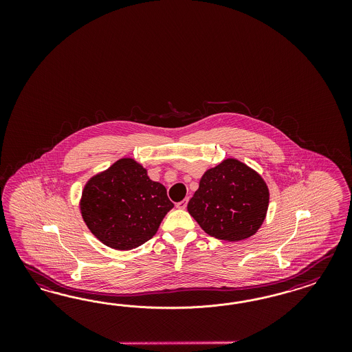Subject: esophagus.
I'll list each match as a JSON object with an SVG mask.
<instances>
[{
	"mask_svg": "<svg viewBox=\"0 0 352 352\" xmlns=\"http://www.w3.org/2000/svg\"><path fill=\"white\" fill-rule=\"evenodd\" d=\"M187 204H188V199H184V200H182L179 203L175 204V206H177L178 209H186V208H187Z\"/></svg>",
	"mask_w": 352,
	"mask_h": 352,
	"instance_id": "esophagus-1",
	"label": "esophagus"
}]
</instances>
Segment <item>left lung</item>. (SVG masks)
<instances>
[{"label": "left lung", "instance_id": "1", "mask_svg": "<svg viewBox=\"0 0 352 352\" xmlns=\"http://www.w3.org/2000/svg\"><path fill=\"white\" fill-rule=\"evenodd\" d=\"M270 192L263 178L236 159L204 173L188 213L215 239L240 241L253 236L266 218Z\"/></svg>", "mask_w": 352, "mask_h": 352}]
</instances>
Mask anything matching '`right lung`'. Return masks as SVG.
Returning a JSON list of instances; mask_svg holds the SVG:
<instances>
[{
  "label": "right lung",
  "mask_w": 352,
  "mask_h": 352,
  "mask_svg": "<svg viewBox=\"0 0 352 352\" xmlns=\"http://www.w3.org/2000/svg\"><path fill=\"white\" fill-rule=\"evenodd\" d=\"M173 208L166 188L151 181L147 169L130 157L91 177L80 200L87 228L116 250H131L148 241Z\"/></svg>",
  "instance_id": "add662e5"
}]
</instances>
